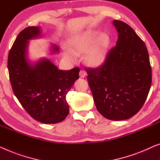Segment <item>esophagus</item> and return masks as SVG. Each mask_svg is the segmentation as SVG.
Returning a JSON list of instances; mask_svg holds the SVG:
<instances>
[{"label": "esophagus", "instance_id": "34e87169", "mask_svg": "<svg viewBox=\"0 0 160 160\" xmlns=\"http://www.w3.org/2000/svg\"><path fill=\"white\" fill-rule=\"evenodd\" d=\"M79 75H80V78H85V75H86V72H85V70H82H82L80 71Z\"/></svg>", "mask_w": 160, "mask_h": 160}]
</instances>
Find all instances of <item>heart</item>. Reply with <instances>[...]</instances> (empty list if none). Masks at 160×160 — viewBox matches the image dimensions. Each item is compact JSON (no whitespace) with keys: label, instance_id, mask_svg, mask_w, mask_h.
Returning <instances> with one entry per match:
<instances>
[{"label":"heart","instance_id":"b5f03b06","mask_svg":"<svg viewBox=\"0 0 160 160\" xmlns=\"http://www.w3.org/2000/svg\"><path fill=\"white\" fill-rule=\"evenodd\" d=\"M97 30H87L76 35L70 42L71 52L67 53V57L71 60H76L78 53H85V61L92 67L102 65L106 59L109 48L110 39L107 34H101ZM93 45H92V44Z\"/></svg>","mask_w":160,"mask_h":160}]
</instances>
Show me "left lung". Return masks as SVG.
<instances>
[{
    "instance_id": "8db88e82",
    "label": "left lung",
    "mask_w": 160,
    "mask_h": 160,
    "mask_svg": "<svg viewBox=\"0 0 160 160\" xmlns=\"http://www.w3.org/2000/svg\"><path fill=\"white\" fill-rule=\"evenodd\" d=\"M116 46L103 64L85 68L96 109L104 118L122 120L143 107L152 85V67L144 42L125 22L114 20Z\"/></svg>"
}]
</instances>
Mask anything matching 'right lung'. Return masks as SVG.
Returning a JSON list of instances; mask_svg holds the SVG:
<instances>
[{"instance_id": "right-lung-1", "label": "right lung", "mask_w": 160, "mask_h": 160, "mask_svg": "<svg viewBox=\"0 0 160 160\" xmlns=\"http://www.w3.org/2000/svg\"><path fill=\"white\" fill-rule=\"evenodd\" d=\"M40 35L39 27L19 32L8 53V74L13 93L28 113L40 122L54 124L68 115L66 95L79 78L80 69L60 70L47 58L31 64L27 58L28 40ZM58 51L53 45V53Z\"/></svg>"}]
</instances>
